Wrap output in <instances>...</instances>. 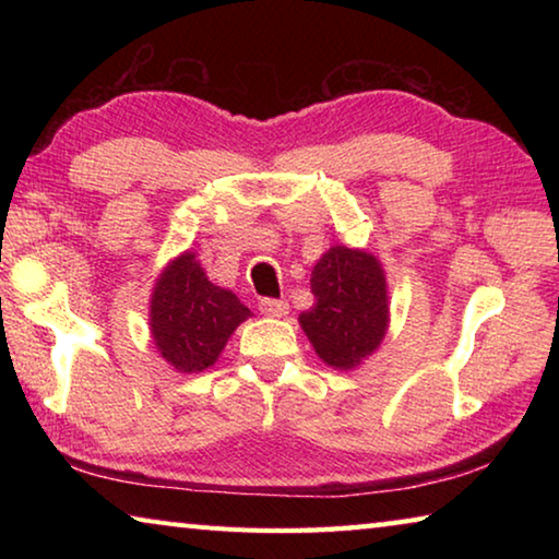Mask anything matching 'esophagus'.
<instances>
[{"label":"esophagus","instance_id":"1","mask_svg":"<svg viewBox=\"0 0 559 559\" xmlns=\"http://www.w3.org/2000/svg\"><path fill=\"white\" fill-rule=\"evenodd\" d=\"M259 310L269 318H283L288 313V302L278 300V298H261L259 300Z\"/></svg>","mask_w":559,"mask_h":559}]
</instances>
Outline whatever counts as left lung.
<instances>
[{
	"mask_svg": "<svg viewBox=\"0 0 559 559\" xmlns=\"http://www.w3.org/2000/svg\"><path fill=\"white\" fill-rule=\"evenodd\" d=\"M313 308L300 328L318 357L335 370H355L380 347L390 325V298L382 263L372 253L333 246L310 276Z\"/></svg>",
	"mask_w": 559,
	"mask_h": 559,
	"instance_id": "8db88e82",
	"label": "left lung"
}]
</instances>
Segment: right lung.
<instances>
[{
    "instance_id": "1",
    "label": "right lung",
    "mask_w": 559,
    "mask_h": 559,
    "mask_svg": "<svg viewBox=\"0 0 559 559\" xmlns=\"http://www.w3.org/2000/svg\"><path fill=\"white\" fill-rule=\"evenodd\" d=\"M251 310L231 290L206 278L192 251L159 273L150 300V333L157 353L177 372H202Z\"/></svg>"
}]
</instances>
